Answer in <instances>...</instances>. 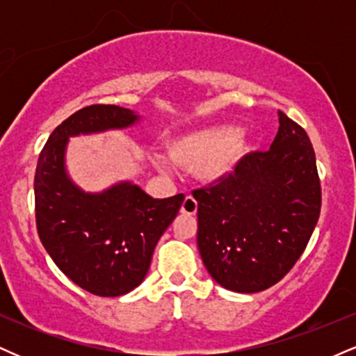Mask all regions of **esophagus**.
Wrapping results in <instances>:
<instances>
[{
  "mask_svg": "<svg viewBox=\"0 0 356 356\" xmlns=\"http://www.w3.org/2000/svg\"><path fill=\"white\" fill-rule=\"evenodd\" d=\"M181 212L182 214H187V216H192L197 212V201H195L192 195H187L186 199H184L182 206H181Z\"/></svg>",
  "mask_w": 356,
  "mask_h": 356,
  "instance_id": "esophagus-1",
  "label": "esophagus"
}]
</instances>
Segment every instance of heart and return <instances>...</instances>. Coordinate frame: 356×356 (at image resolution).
<instances>
[{
    "label": "heart",
    "mask_w": 356,
    "mask_h": 356,
    "mask_svg": "<svg viewBox=\"0 0 356 356\" xmlns=\"http://www.w3.org/2000/svg\"><path fill=\"white\" fill-rule=\"evenodd\" d=\"M167 149L175 164L194 170L199 181L212 186L234 174L249 152V138L236 125L214 124L170 138ZM155 164L165 169L162 157H155Z\"/></svg>",
    "instance_id": "1"
}]
</instances>
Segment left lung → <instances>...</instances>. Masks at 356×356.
I'll return each mask as SVG.
<instances>
[{"label":"left lung","instance_id":"8db88e82","mask_svg":"<svg viewBox=\"0 0 356 356\" xmlns=\"http://www.w3.org/2000/svg\"><path fill=\"white\" fill-rule=\"evenodd\" d=\"M277 117L268 152L248 154L222 182L192 192L204 266L216 283L236 293H259L283 280L320 218L312 142L281 110Z\"/></svg>","mask_w":356,"mask_h":356}]
</instances>
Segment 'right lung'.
Returning a JSON list of instances; mask_svg holds the SVG:
<instances>
[{
	"label": "right lung",
	"mask_w": 356,
	"mask_h": 356,
	"mask_svg": "<svg viewBox=\"0 0 356 356\" xmlns=\"http://www.w3.org/2000/svg\"><path fill=\"white\" fill-rule=\"evenodd\" d=\"M138 120L134 110L117 105L81 108L53 130L36 165L40 241L65 276L97 296H122L144 281L184 194L154 199L130 181L85 192L67 172L68 138L127 129Z\"/></svg>",
	"instance_id": "right-lung-1"
}]
</instances>
